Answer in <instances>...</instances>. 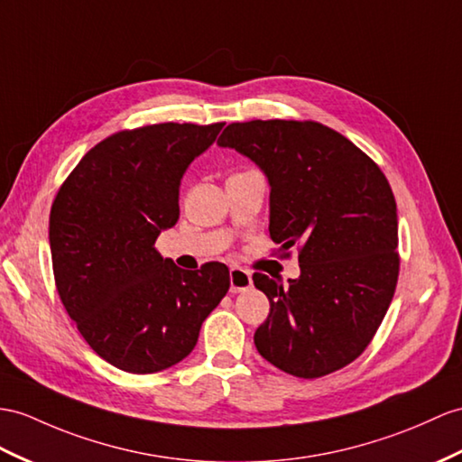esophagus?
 <instances>
[{
	"label": "esophagus",
	"instance_id": "obj_1",
	"mask_svg": "<svg viewBox=\"0 0 462 462\" xmlns=\"http://www.w3.org/2000/svg\"><path fill=\"white\" fill-rule=\"evenodd\" d=\"M229 280H231V291L233 294H237V291H245L253 286V276L246 273V270L239 268V266H233L229 270Z\"/></svg>",
	"mask_w": 462,
	"mask_h": 462
}]
</instances>
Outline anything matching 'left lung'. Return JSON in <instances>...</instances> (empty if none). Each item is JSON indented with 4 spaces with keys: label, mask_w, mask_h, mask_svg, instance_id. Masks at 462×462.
Returning <instances> with one entry per match:
<instances>
[{
    "label": "left lung",
    "mask_w": 462,
    "mask_h": 462,
    "mask_svg": "<svg viewBox=\"0 0 462 462\" xmlns=\"http://www.w3.org/2000/svg\"><path fill=\"white\" fill-rule=\"evenodd\" d=\"M263 168L270 182V237L296 280L254 273L270 301L256 351L298 378L331 374L365 353L400 274L396 199L380 166L318 121L231 123L217 139Z\"/></svg>",
    "instance_id": "8db88e82"
}]
</instances>
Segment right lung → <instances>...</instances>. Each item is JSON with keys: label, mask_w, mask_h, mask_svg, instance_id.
Segmentation results:
<instances>
[{"label": "right lung", "mask_w": 462, "mask_h": 462, "mask_svg": "<svg viewBox=\"0 0 462 462\" xmlns=\"http://www.w3.org/2000/svg\"><path fill=\"white\" fill-rule=\"evenodd\" d=\"M223 123H156L109 134L64 180L51 208L54 284L94 351L151 374L194 351L201 323L229 290V268H178L156 237L180 217L188 164Z\"/></svg>", "instance_id": "right-lung-1"}]
</instances>
